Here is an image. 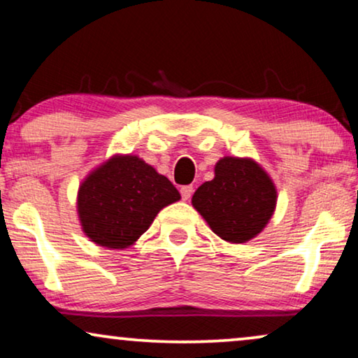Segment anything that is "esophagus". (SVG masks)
Segmentation results:
<instances>
[{"instance_id": "obj_1", "label": "esophagus", "mask_w": 358, "mask_h": 358, "mask_svg": "<svg viewBox=\"0 0 358 358\" xmlns=\"http://www.w3.org/2000/svg\"><path fill=\"white\" fill-rule=\"evenodd\" d=\"M192 194H194L192 185H182V187H180V195H182L184 200H189L192 197Z\"/></svg>"}]
</instances>
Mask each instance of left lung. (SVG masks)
Wrapping results in <instances>:
<instances>
[{"instance_id":"1","label":"left lung","mask_w":358,"mask_h":358,"mask_svg":"<svg viewBox=\"0 0 358 358\" xmlns=\"http://www.w3.org/2000/svg\"><path fill=\"white\" fill-rule=\"evenodd\" d=\"M192 205L217 236L248 243L272 218L277 189L254 159L224 156L215 164V178L195 190Z\"/></svg>"}]
</instances>
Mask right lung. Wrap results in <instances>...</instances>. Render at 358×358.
<instances>
[{"mask_svg":"<svg viewBox=\"0 0 358 358\" xmlns=\"http://www.w3.org/2000/svg\"><path fill=\"white\" fill-rule=\"evenodd\" d=\"M173 182L135 155H114L78 189V218L92 243L109 249L134 244L159 210L178 202Z\"/></svg>","mask_w":358,"mask_h":358,"instance_id":"add662e5","label":"right lung"}]
</instances>
